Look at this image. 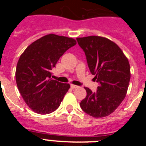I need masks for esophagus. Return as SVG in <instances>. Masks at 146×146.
<instances>
[{"label": "esophagus", "instance_id": "esophagus-1", "mask_svg": "<svg viewBox=\"0 0 146 146\" xmlns=\"http://www.w3.org/2000/svg\"><path fill=\"white\" fill-rule=\"evenodd\" d=\"M71 88H72V89H74V88H77V87H78V86H74V85H71Z\"/></svg>", "mask_w": 146, "mask_h": 146}]
</instances>
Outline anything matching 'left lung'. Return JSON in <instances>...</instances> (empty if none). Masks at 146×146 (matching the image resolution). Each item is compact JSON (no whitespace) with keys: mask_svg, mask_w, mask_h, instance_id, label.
Here are the masks:
<instances>
[{"mask_svg":"<svg viewBox=\"0 0 146 146\" xmlns=\"http://www.w3.org/2000/svg\"><path fill=\"white\" fill-rule=\"evenodd\" d=\"M77 41L84 51L90 72L99 82L96 92L85 87L87 96L80 104L81 109L94 118L108 116L126 96L131 76L128 59L108 38L91 36Z\"/></svg>","mask_w":146,"mask_h":146,"instance_id":"1","label":"left lung"}]
</instances>
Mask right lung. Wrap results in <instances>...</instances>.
<instances>
[{"mask_svg": "<svg viewBox=\"0 0 146 146\" xmlns=\"http://www.w3.org/2000/svg\"><path fill=\"white\" fill-rule=\"evenodd\" d=\"M77 44L74 38L48 34L30 44L17 65V86L22 97L35 113L54 112L70 88L51 79V70L67 50Z\"/></svg>", "mask_w": 146, "mask_h": 146, "instance_id": "1", "label": "right lung"}]
</instances>
